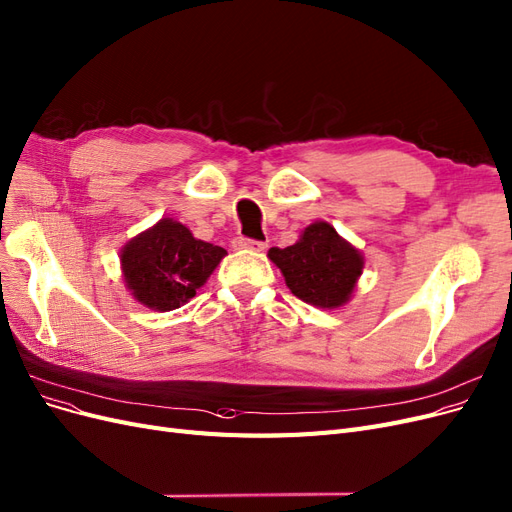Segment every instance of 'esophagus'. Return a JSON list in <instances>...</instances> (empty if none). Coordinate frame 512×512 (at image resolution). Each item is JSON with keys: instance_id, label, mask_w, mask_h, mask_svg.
I'll list each match as a JSON object with an SVG mask.
<instances>
[{"instance_id": "34e87169", "label": "esophagus", "mask_w": 512, "mask_h": 512, "mask_svg": "<svg viewBox=\"0 0 512 512\" xmlns=\"http://www.w3.org/2000/svg\"><path fill=\"white\" fill-rule=\"evenodd\" d=\"M235 250H252V252H262L267 250V241H254V239H245V237H237L233 241Z\"/></svg>"}]
</instances>
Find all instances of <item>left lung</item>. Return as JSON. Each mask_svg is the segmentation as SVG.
Wrapping results in <instances>:
<instances>
[{
	"label": "left lung",
	"mask_w": 512,
	"mask_h": 512,
	"mask_svg": "<svg viewBox=\"0 0 512 512\" xmlns=\"http://www.w3.org/2000/svg\"><path fill=\"white\" fill-rule=\"evenodd\" d=\"M269 258L290 292L320 309L343 307L364 271L362 252L324 220L309 224L294 245L271 248Z\"/></svg>",
	"instance_id": "1"
}]
</instances>
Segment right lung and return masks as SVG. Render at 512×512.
<instances>
[{
    "label": "right lung",
    "mask_w": 512,
    "mask_h": 512,
    "mask_svg": "<svg viewBox=\"0 0 512 512\" xmlns=\"http://www.w3.org/2000/svg\"><path fill=\"white\" fill-rule=\"evenodd\" d=\"M224 256V248L197 239L182 222L161 218L125 243L120 269L135 301L163 313L186 305Z\"/></svg>",
    "instance_id": "add662e5"
}]
</instances>
